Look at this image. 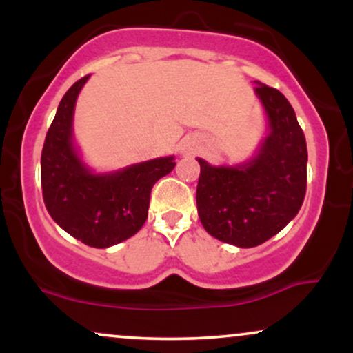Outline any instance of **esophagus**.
<instances>
[{
	"label": "esophagus",
	"instance_id": "1",
	"mask_svg": "<svg viewBox=\"0 0 353 353\" xmlns=\"http://www.w3.org/2000/svg\"><path fill=\"white\" fill-rule=\"evenodd\" d=\"M201 149V139L196 136H189L185 139H182L181 143V154L184 156H190V154H196Z\"/></svg>",
	"mask_w": 353,
	"mask_h": 353
}]
</instances>
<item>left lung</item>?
<instances>
[{"label": "left lung", "instance_id": "1", "mask_svg": "<svg viewBox=\"0 0 353 353\" xmlns=\"http://www.w3.org/2000/svg\"><path fill=\"white\" fill-rule=\"evenodd\" d=\"M265 136L250 159L214 165L197 157V214L212 237L236 247L264 244L297 216L307 188V144L294 108L255 81Z\"/></svg>", "mask_w": 353, "mask_h": 353}]
</instances>
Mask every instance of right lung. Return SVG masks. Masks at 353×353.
Here are the masks:
<instances>
[{
  "label": "right lung",
  "instance_id": "add662e5",
  "mask_svg": "<svg viewBox=\"0 0 353 353\" xmlns=\"http://www.w3.org/2000/svg\"><path fill=\"white\" fill-rule=\"evenodd\" d=\"M89 76L61 99L41 152L43 199L52 221L83 244L108 249L132 237L148 219L151 189L174 169V156L156 157L109 172L84 163L72 121Z\"/></svg>",
  "mask_w": 353,
  "mask_h": 353
}]
</instances>
